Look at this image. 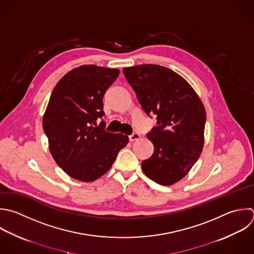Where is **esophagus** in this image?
Returning <instances> with one entry per match:
<instances>
[{"label": "esophagus", "mask_w": 254, "mask_h": 254, "mask_svg": "<svg viewBox=\"0 0 254 254\" xmlns=\"http://www.w3.org/2000/svg\"><path fill=\"white\" fill-rule=\"evenodd\" d=\"M140 137H141V136H140L139 133H133V134L129 135V140H130L131 142H133V141H135V140H138Z\"/></svg>", "instance_id": "1"}]
</instances>
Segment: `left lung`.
Masks as SVG:
<instances>
[{"instance_id": "1", "label": "left lung", "mask_w": 254, "mask_h": 254, "mask_svg": "<svg viewBox=\"0 0 254 254\" xmlns=\"http://www.w3.org/2000/svg\"><path fill=\"white\" fill-rule=\"evenodd\" d=\"M145 113L157 116L147 133L153 155L142 161L152 181L170 186L182 180L197 161L203 147L204 107L191 86L178 73L157 64L123 68Z\"/></svg>"}]
</instances>
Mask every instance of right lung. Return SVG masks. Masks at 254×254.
I'll use <instances>...</instances> for the list:
<instances>
[{"label":"right lung","mask_w":254,"mask_h":254,"mask_svg":"<svg viewBox=\"0 0 254 254\" xmlns=\"http://www.w3.org/2000/svg\"><path fill=\"white\" fill-rule=\"evenodd\" d=\"M120 70L81 65L67 72L54 88L43 119L50 151L71 178L92 182L104 175L129 138L105 130L103 96Z\"/></svg>","instance_id":"obj_1"}]
</instances>
